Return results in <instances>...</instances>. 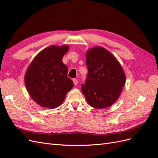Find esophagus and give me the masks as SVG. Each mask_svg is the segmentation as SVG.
Returning <instances> with one entry per match:
<instances>
[{
  "label": "esophagus",
  "mask_w": 158,
  "mask_h": 158,
  "mask_svg": "<svg viewBox=\"0 0 158 158\" xmlns=\"http://www.w3.org/2000/svg\"><path fill=\"white\" fill-rule=\"evenodd\" d=\"M73 84H74V85H77L78 84V81L76 79H74L73 80Z\"/></svg>",
  "instance_id": "obj_1"
}]
</instances>
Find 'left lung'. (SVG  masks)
I'll use <instances>...</instances> for the list:
<instances>
[{"label":"left lung","mask_w":158,"mask_h":158,"mask_svg":"<svg viewBox=\"0 0 158 158\" xmlns=\"http://www.w3.org/2000/svg\"><path fill=\"white\" fill-rule=\"evenodd\" d=\"M88 73L81 89L90 106L102 109L117 100L124 86L126 77L121 65L111 53L101 47L87 52Z\"/></svg>","instance_id":"obj_1"}]
</instances>
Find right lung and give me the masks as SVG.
Listing matches in <instances>:
<instances>
[{"label":"right lung","mask_w":158,"mask_h":158,"mask_svg":"<svg viewBox=\"0 0 158 158\" xmlns=\"http://www.w3.org/2000/svg\"><path fill=\"white\" fill-rule=\"evenodd\" d=\"M67 46H49L31 63L25 75L27 90L35 102L49 109H55L64 101L67 93L73 87L67 77L68 69L62 62Z\"/></svg>","instance_id":"obj_1"}]
</instances>
